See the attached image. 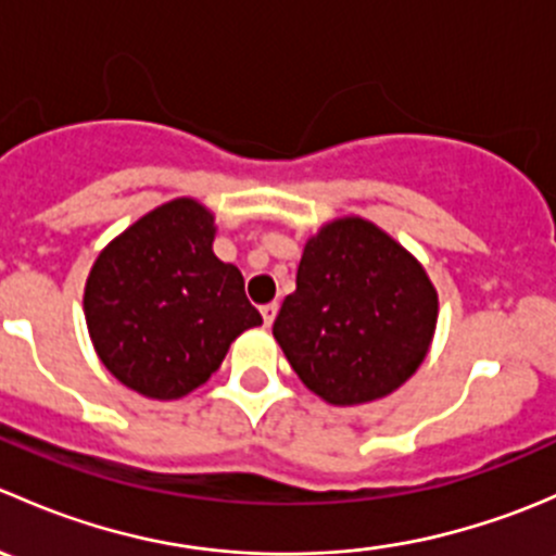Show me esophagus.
<instances>
[{
	"instance_id": "esophagus-1",
	"label": "esophagus",
	"mask_w": 556,
	"mask_h": 556,
	"mask_svg": "<svg viewBox=\"0 0 556 556\" xmlns=\"http://www.w3.org/2000/svg\"><path fill=\"white\" fill-rule=\"evenodd\" d=\"M277 312H279V304H266V306H261L263 323L271 325V323H274V317H277Z\"/></svg>"
}]
</instances>
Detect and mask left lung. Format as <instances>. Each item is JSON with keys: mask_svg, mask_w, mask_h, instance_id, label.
<instances>
[{"mask_svg": "<svg viewBox=\"0 0 556 556\" xmlns=\"http://www.w3.org/2000/svg\"><path fill=\"white\" fill-rule=\"evenodd\" d=\"M435 317L425 268L374 223L344 217L306 242L274 339L312 392L352 406L390 395L417 371Z\"/></svg>", "mask_w": 556, "mask_h": 556, "instance_id": "8db88e82", "label": "left lung"}]
</instances>
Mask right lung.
Returning a JSON list of instances; mask_svg holds the SVG:
<instances>
[{
    "instance_id": "1",
    "label": "right lung",
    "mask_w": 556,
    "mask_h": 556,
    "mask_svg": "<svg viewBox=\"0 0 556 556\" xmlns=\"http://www.w3.org/2000/svg\"><path fill=\"white\" fill-rule=\"evenodd\" d=\"M212 215L190 199L159 206L123 231L91 268L86 319L106 371L148 397L188 395L228 346L263 323L244 277L212 252Z\"/></svg>"
}]
</instances>
